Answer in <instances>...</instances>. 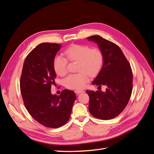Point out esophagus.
I'll use <instances>...</instances> for the list:
<instances>
[{"label":"esophagus","mask_w":154,"mask_h":154,"mask_svg":"<svg viewBox=\"0 0 154 154\" xmlns=\"http://www.w3.org/2000/svg\"><path fill=\"white\" fill-rule=\"evenodd\" d=\"M74 92H75V93H76V94H80V93H83V92H84L85 91H83V90H76Z\"/></svg>","instance_id":"obj_1"}]
</instances>
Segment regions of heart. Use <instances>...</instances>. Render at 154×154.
I'll use <instances>...</instances> for the list:
<instances>
[{"label": "heart", "instance_id": "b5f03b06", "mask_svg": "<svg viewBox=\"0 0 154 154\" xmlns=\"http://www.w3.org/2000/svg\"><path fill=\"white\" fill-rule=\"evenodd\" d=\"M66 59L60 55H55L53 60V68L55 73L63 76L67 71V60L78 62L76 71L64 79V85L70 89H81L88 82V75L94 77L103 67L104 56L97 48H91L87 45L73 44L64 51Z\"/></svg>", "mask_w": 154, "mask_h": 154}]
</instances>
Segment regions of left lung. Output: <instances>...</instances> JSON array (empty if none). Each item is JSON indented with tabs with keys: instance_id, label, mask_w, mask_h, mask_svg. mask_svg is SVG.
I'll list each match as a JSON object with an SVG mask.
<instances>
[{
	"instance_id": "obj_1",
	"label": "left lung",
	"mask_w": 154,
	"mask_h": 154,
	"mask_svg": "<svg viewBox=\"0 0 154 154\" xmlns=\"http://www.w3.org/2000/svg\"><path fill=\"white\" fill-rule=\"evenodd\" d=\"M87 38L97 44L104 56L103 67L92 84L106 86L105 92L86 91L89 96L88 110L97 119H111L123 112L131 96L132 69L118 45L99 35Z\"/></svg>"
}]
</instances>
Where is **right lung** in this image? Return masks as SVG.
<instances>
[{"label":"right lung","mask_w":154,"mask_h":154,"mask_svg":"<svg viewBox=\"0 0 154 154\" xmlns=\"http://www.w3.org/2000/svg\"><path fill=\"white\" fill-rule=\"evenodd\" d=\"M61 45L42 43L32 49L25 60L20 77V92L27 110L37 122L57 128L66 124L71 116L76 96L64 89L60 96L53 95L51 85L57 77L53 60Z\"/></svg>","instance_id":"1"}]
</instances>
